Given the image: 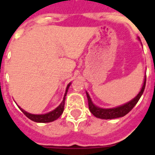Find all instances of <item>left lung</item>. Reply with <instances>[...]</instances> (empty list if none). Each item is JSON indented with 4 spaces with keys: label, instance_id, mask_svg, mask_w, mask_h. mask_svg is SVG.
Segmentation results:
<instances>
[{
    "label": "left lung",
    "instance_id": "1",
    "mask_svg": "<svg viewBox=\"0 0 155 155\" xmlns=\"http://www.w3.org/2000/svg\"><path fill=\"white\" fill-rule=\"evenodd\" d=\"M145 85H146V76L144 78V81H143V84L141 87V90L140 91V92L138 93V94L135 98H133L131 101L127 102L124 105H120V106H118V107L113 108V109H102V108H99L96 106V105H94L93 104L92 101H91V98H90L88 93L86 91L90 112L97 118L104 119V120H111V119L123 117L125 115H127L129 112H130L133 108L137 103L139 99L141 97L142 94H143V91H144Z\"/></svg>",
    "mask_w": 155,
    "mask_h": 155
}]
</instances>
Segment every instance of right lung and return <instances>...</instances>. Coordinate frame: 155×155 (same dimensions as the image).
<instances>
[{"label":"right lung","instance_id":"1","mask_svg":"<svg viewBox=\"0 0 155 155\" xmlns=\"http://www.w3.org/2000/svg\"><path fill=\"white\" fill-rule=\"evenodd\" d=\"M71 83H69V84L68 85L67 88H66L65 94H64V99H63L62 102L60 104L58 107L56 108L54 110L51 111L50 113H46V114L43 115H35V114H31V113H28L27 112H25V110H23L21 108H20L18 106V108L21 110L23 113H24L25 116L28 117V119H30L31 120L34 122H36V123H50V122H53L54 120H57V119L61 116V114L64 112V103H65V98L66 95H67V93H68V88H69L70 85H71Z\"/></svg>","mask_w":155,"mask_h":155}]
</instances>
